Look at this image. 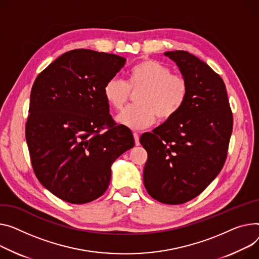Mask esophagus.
Wrapping results in <instances>:
<instances>
[{"label":"esophagus","mask_w":259,"mask_h":259,"mask_svg":"<svg viewBox=\"0 0 259 259\" xmlns=\"http://www.w3.org/2000/svg\"><path fill=\"white\" fill-rule=\"evenodd\" d=\"M133 136H134V142H135V145L139 146L140 145V134L134 132L133 133Z\"/></svg>","instance_id":"obj_1"}]
</instances>
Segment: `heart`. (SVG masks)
<instances>
[{
	"mask_svg": "<svg viewBox=\"0 0 259 259\" xmlns=\"http://www.w3.org/2000/svg\"><path fill=\"white\" fill-rule=\"evenodd\" d=\"M136 92V104L116 116L117 123L131 129H145L155 119L167 122L184 107L189 94L187 80L171 74L170 67L154 59L137 62L127 72L126 82L113 77L103 86V96L114 110H120Z\"/></svg>",
	"mask_w": 259,
	"mask_h": 259,
	"instance_id": "1",
	"label": "heart"
}]
</instances>
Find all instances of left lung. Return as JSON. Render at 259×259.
<instances>
[{
	"label": "left lung",
	"instance_id": "left-lung-1",
	"mask_svg": "<svg viewBox=\"0 0 259 259\" xmlns=\"http://www.w3.org/2000/svg\"><path fill=\"white\" fill-rule=\"evenodd\" d=\"M187 80L189 94L173 118L144 133L148 152L144 184L164 204H182L199 196L227 158L233 116L226 86L212 68L186 51L165 52Z\"/></svg>",
	"mask_w": 259,
	"mask_h": 259
}]
</instances>
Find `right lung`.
Masks as SVG:
<instances>
[{"mask_svg":"<svg viewBox=\"0 0 259 259\" xmlns=\"http://www.w3.org/2000/svg\"><path fill=\"white\" fill-rule=\"evenodd\" d=\"M125 62L114 54L72 50L34 81L26 123L32 167L48 191L65 202L101 197L111 164L134 147L130 129L114 123L103 96L105 82Z\"/></svg>","mask_w":259,"mask_h":259,"instance_id":"obj_1","label":"right lung"}]
</instances>
